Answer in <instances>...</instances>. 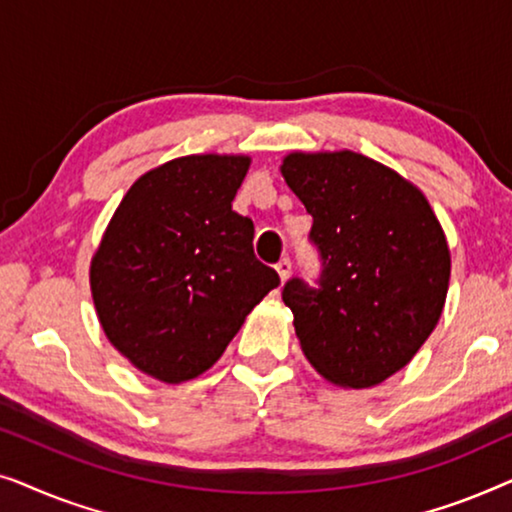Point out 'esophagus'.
<instances>
[{"label":"esophagus","mask_w":512,"mask_h":512,"mask_svg":"<svg viewBox=\"0 0 512 512\" xmlns=\"http://www.w3.org/2000/svg\"><path fill=\"white\" fill-rule=\"evenodd\" d=\"M275 268L279 272V279L286 282V279H289V275H291V258H282V261H279Z\"/></svg>","instance_id":"obj_1"}]
</instances>
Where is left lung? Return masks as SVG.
I'll return each instance as SVG.
<instances>
[{
	"instance_id": "8db88e82",
	"label": "left lung",
	"mask_w": 512,
	"mask_h": 512,
	"mask_svg": "<svg viewBox=\"0 0 512 512\" xmlns=\"http://www.w3.org/2000/svg\"><path fill=\"white\" fill-rule=\"evenodd\" d=\"M286 184L312 214L321 272L284 284L300 347L326 380L366 389L424 345L450 284V249L429 202L354 151L291 153Z\"/></svg>"
}]
</instances>
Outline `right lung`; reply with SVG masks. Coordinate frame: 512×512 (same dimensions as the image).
Segmentation results:
<instances>
[{"label":"right lung","instance_id":"1","mask_svg":"<svg viewBox=\"0 0 512 512\" xmlns=\"http://www.w3.org/2000/svg\"><path fill=\"white\" fill-rule=\"evenodd\" d=\"M244 156H186L139 177L90 265L111 345L160 382L212 368L244 317L279 286L254 254V221L233 212Z\"/></svg>","mask_w":512,"mask_h":512}]
</instances>
